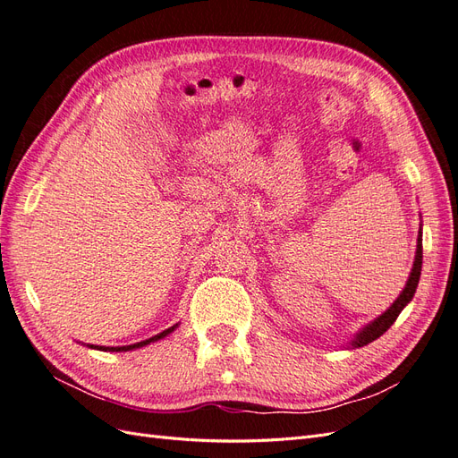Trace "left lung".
<instances>
[{"label": "left lung", "mask_w": 458, "mask_h": 458, "mask_svg": "<svg viewBox=\"0 0 458 458\" xmlns=\"http://www.w3.org/2000/svg\"><path fill=\"white\" fill-rule=\"evenodd\" d=\"M420 271H422V229H420V234H419V239H417V256H414L412 269H411L409 281H407V284L403 288V293L397 296V300L392 303L390 310H386L380 317L374 318V321L369 323L363 330L357 332V336L350 344L352 348H363V345H367V344L374 342L377 338H380L384 332L395 323V318L399 317V313L403 311V308L412 300L414 293H417Z\"/></svg>", "instance_id": "8db88e82"}]
</instances>
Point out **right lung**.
Returning a JSON list of instances; mask_svg holds the SVG:
<instances>
[{"label":"right lung","instance_id":"right-lung-1","mask_svg":"<svg viewBox=\"0 0 458 458\" xmlns=\"http://www.w3.org/2000/svg\"><path fill=\"white\" fill-rule=\"evenodd\" d=\"M175 328H177V325H174V327H170V328H165L164 332H160V335L152 336V338H148V340L137 342V344H131V345H120V348H105V345H89V344H88V348H97V350H103V352H130V350H135V348H143V345H147V344H150V342L162 340L164 336H168L170 332H174Z\"/></svg>","mask_w":458,"mask_h":458}]
</instances>
